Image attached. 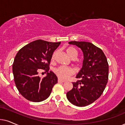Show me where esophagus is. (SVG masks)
<instances>
[{"label":"esophagus","instance_id":"1","mask_svg":"<svg viewBox=\"0 0 125 125\" xmlns=\"http://www.w3.org/2000/svg\"><path fill=\"white\" fill-rule=\"evenodd\" d=\"M58 82L63 83V82H65V81H63V80H62V79H59V78H58Z\"/></svg>","mask_w":125,"mask_h":125}]
</instances>
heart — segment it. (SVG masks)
Masks as SVG:
<instances>
[{
    "instance_id": "b5f03b06",
    "label": "heart",
    "mask_w": 125,
    "mask_h": 125,
    "mask_svg": "<svg viewBox=\"0 0 125 125\" xmlns=\"http://www.w3.org/2000/svg\"><path fill=\"white\" fill-rule=\"evenodd\" d=\"M66 51H67V53L69 55V56L72 59L73 58H76L78 56V51L74 47H68L66 50ZM55 54L56 52H54L52 56V60L54 59ZM75 73V71L73 68L63 66H59V67H57L55 70V73L56 75L60 79L63 80L67 79L68 78H69L70 76L73 75Z\"/></svg>"
}]
</instances>
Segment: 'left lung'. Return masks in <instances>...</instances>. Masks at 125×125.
I'll list each match as a JSON object with an SVG mask.
<instances>
[{
  "label": "left lung",
  "mask_w": 125,
  "mask_h": 125,
  "mask_svg": "<svg viewBox=\"0 0 125 125\" xmlns=\"http://www.w3.org/2000/svg\"><path fill=\"white\" fill-rule=\"evenodd\" d=\"M82 50L84 59L82 69L73 82L72 90L67 93V99L76 106L92 104L104 92L109 77V64L102 50L87 42H69Z\"/></svg>",
  "instance_id": "1"
}]
</instances>
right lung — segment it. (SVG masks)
Masks as SVG:
<instances>
[{
  "mask_svg": "<svg viewBox=\"0 0 125 125\" xmlns=\"http://www.w3.org/2000/svg\"><path fill=\"white\" fill-rule=\"evenodd\" d=\"M60 44L36 40L23 47L16 55L12 64L14 82L19 92L27 100L34 102L45 100L57 83V76L49 71L53 52ZM41 69L47 73L43 78L38 75Z\"/></svg>",
  "mask_w": 125,
  "mask_h": 125,
  "instance_id": "add662e5",
  "label": "right lung"
}]
</instances>
